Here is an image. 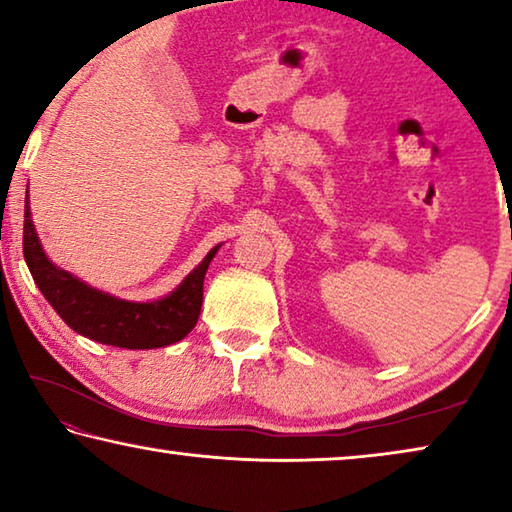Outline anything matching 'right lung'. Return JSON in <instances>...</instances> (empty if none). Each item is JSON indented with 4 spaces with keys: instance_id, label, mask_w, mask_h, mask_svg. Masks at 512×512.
<instances>
[{
    "instance_id": "obj_1",
    "label": "right lung",
    "mask_w": 512,
    "mask_h": 512,
    "mask_svg": "<svg viewBox=\"0 0 512 512\" xmlns=\"http://www.w3.org/2000/svg\"><path fill=\"white\" fill-rule=\"evenodd\" d=\"M22 254L27 268L59 318L92 342L117 348H161L180 342L194 330L203 305V279L198 268L187 281L157 305H133L87 288L69 272L53 268L36 240L32 219L25 221Z\"/></svg>"
}]
</instances>
